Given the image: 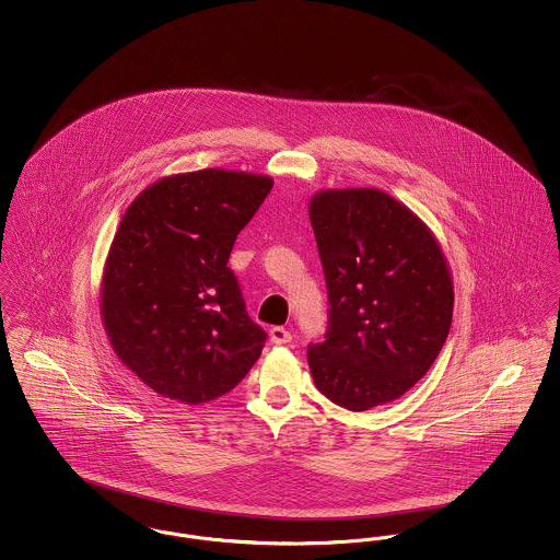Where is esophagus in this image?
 <instances>
[{"instance_id": "34e87169", "label": "esophagus", "mask_w": 560, "mask_h": 560, "mask_svg": "<svg viewBox=\"0 0 560 560\" xmlns=\"http://www.w3.org/2000/svg\"><path fill=\"white\" fill-rule=\"evenodd\" d=\"M270 342L272 345H288L292 342V331L285 327H272L270 329Z\"/></svg>"}]
</instances>
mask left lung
<instances>
[{"instance_id": "left-lung-1", "label": "left lung", "mask_w": 560, "mask_h": 560, "mask_svg": "<svg viewBox=\"0 0 560 560\" xmlns=\"http://www.w3.org/2000/svg\"><path fill=\"white\" fill-rule=\"evenodd\" d=\"M311 224L329 295V329L308 347L315 386L365 411L402 397L447 340L453 279L427 222L380 188H325Z\"/></svg>"}]
</instances>
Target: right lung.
<instances>
[{
    "mask_svg": "<svg viewBox=\"0 0 560 560\" xmlns=\"http://www.w3.org/2000/svg\"><path fill=\"white\" fill-rule=\"evenodd\" d=\"M272 178L208 167L163 176L124 213L101 281V317L117 359L165 399L231 393L267 334L247 317L226 267Z\"/></svg>",
    "mask_w": 560,
    "mask_h": 560,
    "instance_id": "1",
    "label": "right lung"
}]
</instances>
